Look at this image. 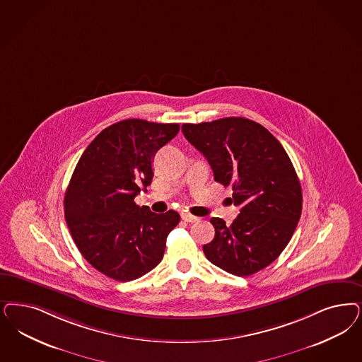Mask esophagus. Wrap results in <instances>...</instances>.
<instances>
[{
  "label": "esophagus",
  "mask_w": 362,
  "mask_h": 362,
  "mask_svg": "<svg viewBox=\"0 0 362 362\" xmlns=\"http://www.w3.org/2000/svg\"><path fill=\"white\" fill-rule=\"evenodd\" d=\"M182 219H183L185 222H189V223H195V222L199 221L198 216L191 215V214H188V212H183V214H182Z\"/></svg>",
  "instance_id": "1"
}]
</instances>
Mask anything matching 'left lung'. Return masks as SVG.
<instances>
[{"instance_id": "obj_1", "label": "left lung", "mask_w": 362, "mask_h": 362, "mask_svg": "<svg viewBox=\"0 0 362 362\" xmlns=\"http://www.w3.org/2000/svg\"><path fill=\"white\" fill-rule=\"evenodd\" d=\"M182 131L211 165L215 182L233 187L240 209L231 226L211 218L215 238L203 246L204 255L230 274H255L279 257L298 225L302 189L293 163L263 125L245 117L183 124Z\"/></svg>"}]
</instances>
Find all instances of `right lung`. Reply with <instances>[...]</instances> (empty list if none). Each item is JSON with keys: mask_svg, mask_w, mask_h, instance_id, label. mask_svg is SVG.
Returning a JSON list of instances; mask_svg holds the SVG:
<instances>
[{"mask_svg": "<svg viewBox=\"0 0 362 362\" xmlns=\"http://www.w3.org/2000/svg\"><path fill=\"white\" fill-rule=\"evenodd\" d=\"M179 124L127 119L103 129L83 152L65 191L64 212L83 257L115 281H134L163 259L180 216L139 207L135 197L152 182V159Z\"/></svg>", "mask_w": 362, "mask_h": 362, "instance_id": "obj_1", "label": "right lung"}]
</instances>
